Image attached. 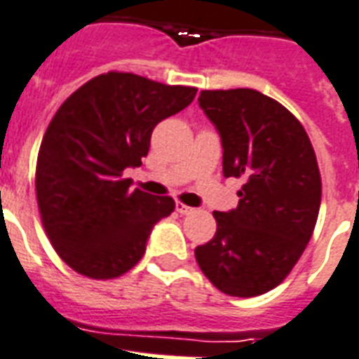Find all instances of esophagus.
<instances>
[{"mask_svg": "<svg viewBox=\"0 0 359 359\" xmlns=\"http://www.w3.org/2000/svg\"><path fill=\"white\" fill-rule=\"evenodd\" d=\"M176 211L177 213H182V215H191V213H193V208H189V205H185V204H182V202H177L176 204Z\"/></svg>", "mask_w": 359, "mask_h": 359, "instance_id": "1", "label": "esophagus"}]
</instances>
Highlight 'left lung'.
Masks as SVG:
<instances>
[{
	"label": "left lung",
	"mask_w": 359,
	"mask_h": 359,
	"mask_svg": "<svg viewBox=\"0 0 359 359\" xmlns=\"http://www.w3.org/2000/svg\"><path fill=\"white\" fill-rule=\"evenodd\" d=\"M198 104L221 136L224 177L245 183L236 210L213 211L217 232L194 257L221 292L260 296L292 271L315 230V149L298 119L257 90L202 91Z\"/></svg>",
	"instance_id": "1"
}]
</instances>
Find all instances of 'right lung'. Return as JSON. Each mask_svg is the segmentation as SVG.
<instances>
[{
	"mask_svg": "<svg viewBox=\"0 0 359 359\" xmlns=\"http://www.w3.org/2000/svg\"><path fill=\"white\" fill-rule=\"evenodd\" d=\"M196 88L130 73L99 74L69 97L44 133L37 204L55 252L80 275L114 279L138 264L151 230L176 204L130 191L155 125L189 107Z\"/></svg>",
	"mask_w": 359,
	"mask_h": 359,
	"instance_id": "obj_1",
	"label": "right lung"
}]
</instances>
